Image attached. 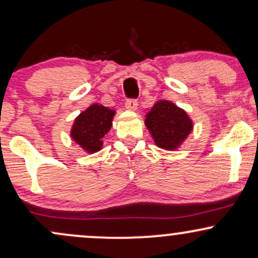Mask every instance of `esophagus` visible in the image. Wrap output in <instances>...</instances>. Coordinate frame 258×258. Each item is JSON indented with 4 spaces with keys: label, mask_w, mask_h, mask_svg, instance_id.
Segmentation results:
<instances>
[{
    "label": "esophagus",
    "mask_w": 258,
    "mask_h": 258,
    "mask_svg": "<svg viewBox=\"0 0 258 258\" xmlns=\"http://www.w3.org/2000/svg\"><path fill=\"white\" fill-rule=\"evenodd\" d=\"M125 106H126V109H128V110H132V111L137 110V108H138L137 99H127L125 103Z\"/></svg>",
    "instance_id": "34e87169"
}]
</instances>
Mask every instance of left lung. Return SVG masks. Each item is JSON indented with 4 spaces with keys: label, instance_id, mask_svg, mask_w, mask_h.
Segmentation results:
<instances>
[{
    "label": "left lung",
    "instance_id": "8db88e82",
    "mask_svg": "<svg viewBox=\"0 0 258 258\" xmlns=\"http://www.w3.org/2000/svg\"><path fill=\"white\" fill-rule=\"evenodd\" d=\"M146 126L159 148L177 149L193 131L188 114L168 100L156 102L146 116Z\"/></svg>",
    "mask_w": 258,
    "mask_h": 258
}]
</instances>
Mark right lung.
<instances>
[{
    "mask_svg": "<svg viewBox=\"0 0 258 258\" xmlns=\"http://www.w3.org/2000/svg\"><path fill=\"white\" fill-rule=\"evenodd\" d=\"M115 111L100 104H92L75 119L72 138L85 152L93 154L103 147V137L111 128Z\"/></svg>",
    "mask_w": 258,
    "mask_h": 258,
    "instance_id": "right-lung-1",
    "label": "right lung"
}]
</instances>
